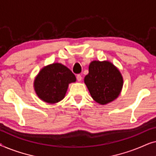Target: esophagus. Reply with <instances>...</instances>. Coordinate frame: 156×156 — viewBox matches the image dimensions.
I'll use <instances>...</instances> for the list:
<instances>
[{"instance_id":"1","label":"esophagus","mask_w":156,"mask_h":156,"mask_svg":"<svg viewBox=\"0 0 156 156\" xmlns=\"http://www.w3.org/2000/svg\"><path fill=\"white\" fill-rule=\"evenodd\" d=\"M82 76H81V74H77V75H76V80H77L79 82H80V81L82 80Z\"/></svg>"}]
</instances>
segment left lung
Segmentation results:
<instances>
[{
    "instance_id": "obj_1",
    "label": "left lung",
    "mask_w": 156,
    "mask_h": 156,
    "mask_svg": "<svg viewBox=\"0 0 156 156\" xmlns=\"http://www.w3.org/2000/svg\"><path fill=\"white\" fill-rule=\"evenodd\" d=\"M84 82L93 99L106 104L116 99L123 87V78L115 66L108 61L91 62Z\"/></svg>"
}]
</instances>
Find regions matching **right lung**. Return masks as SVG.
<instances>
[{"instance_id": "add662e5", "label": "right lung", "mask_w": 156, "mask_h": 156, "mask_svg": "<svg viewBox=\"0 0 156 156\" xmlns=\"http://www.w3.org/2000/svg\"><path fill=\"white\" fill-rule=\"evenodd\" d=\"M75 81L71 70L62 64L55 63L42 69L35 78L34 87L40 99L54 104L65 97L68 85Z\"/></svg>"}]
</instances>
